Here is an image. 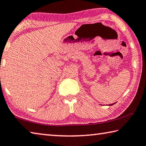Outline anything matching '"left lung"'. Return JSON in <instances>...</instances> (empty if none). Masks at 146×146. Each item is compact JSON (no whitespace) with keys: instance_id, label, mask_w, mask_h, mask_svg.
<instances>
[{"instance_id":"8db88e82","label":"left lung","mask_w":146,"mask_h":146,"mask_svg":"<svg viewBox=\"0 0 146 146\" xmlns=\"http://www.w3.org/2000/svg\"><path fill=\"white\" fill-rule=\"evenodd\" d=\"M115 104V103H113V104H110V106H111V105H113V104Z\"/></svg>"}]
</instances>
